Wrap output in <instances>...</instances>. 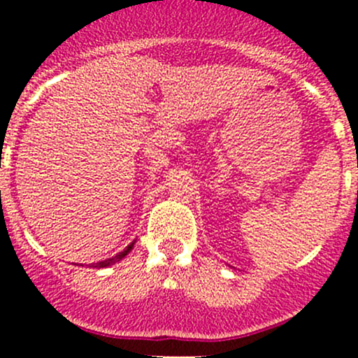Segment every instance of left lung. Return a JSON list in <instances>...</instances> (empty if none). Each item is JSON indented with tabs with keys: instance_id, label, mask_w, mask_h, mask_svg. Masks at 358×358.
<instances>
[{
	"instance_id": "obj_1",
	"label": "left lung",
	"mask_w": 358,
	"mask_h": 358,
	"mask_svg": "<svg viewBox=\"0 0 358 358\" xmlns=\"http://www.w3.org/2000/svg\"><path fill=\"white\" fill-rule=\"evenodd\" d=\"M227 265H229V263H227ZM229 266H232V265H229ZM232 268H234V266H232Z\"/></svg>"
}]
</instances>
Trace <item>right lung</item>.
I'll list each match as a JSON object with an SVG mask.
<instances>
[{
    "label": "right lung",
    "instance_id": "obj_1",
    "mask_svg": "<svg viewBox=\"0 0 358 358\" xmlns=\"http://www.w3.org/2000/svg\"><path fill=\"white\" fill-rule=\"evenodd\" d=\"M135 243H136V241H131V243H129L128 246H126L124 249H122V251H119L117 255L112 256V258L100 259V262H95V263H90V266H93V268H106V266H110V265H114V263L121 262V259L124 258V256L128 255L129 251H131L133 246H135ZM72 265H76V263H72ZM78 265H79V266H83V263H78Z\"/></svg>",
    "mask_w": 358,
    "mask_h": 358
}]
</instances>
